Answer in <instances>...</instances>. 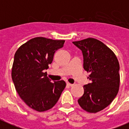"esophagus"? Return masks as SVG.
<instances>
[{"label": "esophagus", "instance_id": "esophagus-1", "mask_svg": "<svg viewBox=\"0 0 129 129\" xmlns=\"http://www.w3.org/2000/svg\"><path fill=\"white\" fill-rule=\"evenodd\" d=\"M67 84L69 86H73V84H71V83H69V82H67Z\"/></svg>", "mask_w": 129, "mask_h": 129}]
</instances>
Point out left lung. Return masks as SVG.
Segmentation results:
<instances>
[{"instance_id":"left-lung-1","label":"left lung","mask_w":129,"mask_h":129,"mask_svg":"<svg viewBox=\"0 0 129 129\" xmlns=\"http://www.w3.org/2000/svg\"><path fill=\"white\" fill-rule=\"evenodd\" d=\"M83 55V67L90 73L89 84L78 100L89 113H97L108 107L117 95L120 86V64L115 53L101 41L89 38L73 42Z\"/></svg>"}]
</instances>
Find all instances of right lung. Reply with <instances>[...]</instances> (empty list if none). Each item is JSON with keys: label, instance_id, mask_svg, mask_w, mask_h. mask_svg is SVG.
Here are the masks:
<instances>
[{"label": "right lung", "instance_id": "obj_1", "mask_svg": "<svg viewBox=\"0 0 129 129\" xmlns=\"http://www.w3.org/2000/svg\"><path fill=\"white\" fill-rule=\"evenodd\" d=\"M64 42L36 37L21 45L15 53L12 78L16 90L27 106L37 111L51 109L65 88L64 80L52 83L45 72Z\"/></svg>", "mask_w": 129, "mask_h": 129}]
</instances>
